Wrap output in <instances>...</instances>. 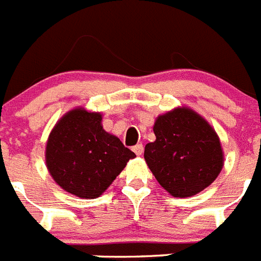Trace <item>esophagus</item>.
Returning <instances> with one entry per match:
<instances>
[{"label": "esophagus", "mask_w": 261, "mask_h": 261, "mask_svg": "<svg viewBox=\"0 0 261 261\" xmlns=\"http://www.w3.org/2000/svg\"><path fill=\"white\" fill-rule=\"evenodd\" d=\"M143 150H144V148H143V144H142V143L137 144V146H134V147H133V151H134L137 155L143 154Z\"/></svg>", "instance_id": "1"}]
</instances>
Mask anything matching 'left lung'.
<instances>
[{
    "mask_svg": "<svg viewBox=\"0 0 261 261\" xmlns=\"http://www.w3.org/2000/svg\"><path fill=\"white\" fill-rule=\"evenodd\" d=\"M154 142L144 161L158 183L174 198H190L208 187L224 166L215 128L190 107H175L155 119Z\"/></svg>",
    "mask_w": 261,
    "mask_h": 261,
    "instance_id": "left-lung-1",
    "label": "left lung"
}]
</instances>
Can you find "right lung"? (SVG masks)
Here are the masks:
<instances>
[{"label":"right lung","instance_id":"right-lung-1","mask_svg":"<svg viewBox=\"0 0 261 261\" xmlns=\"http://www.w3.org/2000/svg\"><path fill=\"white\" fill-rule=\"evenodd\" d=\"M135 156L119 138L105 130L102 114L85 107L63 114L50 131L45 150L54 181L81 199L100 196Z\"/></svg>","mask_w":261,"mask_h":261}]
</instances>
